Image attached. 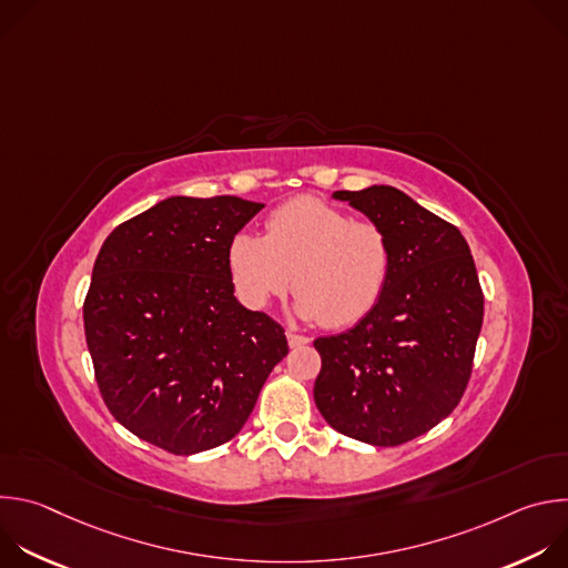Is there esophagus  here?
I'll list each match as a JSON object with an SVG mask.
<instances>
[{
	"label": "esophagus",
	"instance_id": "1",
	"mask_svg": "<svg viewBox=\"0 0 568 568\" xmlns=\"http://www.w3.org/2000/svg\"><path fill=\"white\" fill-rule=\"evenodd\" d=\"M285 335H287V344H290V348H298V346H305V344H310V339H307V337H303V335H298V333H292V331H287Z\"/></svg>",
	"mask_w": 568,
	"mask_h": 568
}]
</instances>
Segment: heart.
<instances>
[{"mask_svg":"<svg viewBox=\"0 0 568 568\" xmlns=\"http://www.w3.org/2000/svg\"><path fill=\"white\" fill-rule=\"evenodd\" d=\"M226 267L237 298L261 310L296 292L294 310L328 328L366 318L382 301L390 272V237L377 222L355 220L318 197L274 209L265 235L240 231L229 240Z\"/></svg>","mask_w":568,"mask_h":568,"instance_id":"1","label":"heart"}]
</instances>
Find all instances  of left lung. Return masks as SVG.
<instances>
[{"label":"left lung","mask_w":568,"mask_h":568,"mask_svg":"<svg viewBox=\"0 0 568 568\" xmlns=\"http://www.w3.org/2000/svg\"><path fill=\"white\" fill-rule=\"evenodd\" d=\"M384 226L393 272L355 328L318 337L314 402L339 434L395 447L445 420L460 402L483 323V292L463 233L393 186L335 191Z\"/></svg>","instance_id":"obj_1"}]
</instances>
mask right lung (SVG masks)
<instances>
[{"label": "right lung", "instance_id": "add662e5", "mask_svg": "<svg viewBox=\"0 0 568 568\" xmlns=\"http://www.w3.org/2000/svg\"><path fill=\"white\" fill-rule=\"evenodd\" d=\"M265 204L169 197L119 224L83 305L94 375L112 416L178 456L231 440L287 355L285 331L233 296L229 240Z\"/></svg>", "mask_w": 568, "mask_h": 568}]
</instances>
